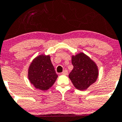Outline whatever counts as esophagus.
<instances>
[{"mask_svg": "<svg viewBox=\"0 0 122 122\" xmlns=\"http://www.w3.org/2000/svg\"><path fill=\"white\" fill-rule=\"evenodd\" d=\"M62 73L64 75H67L68 74V71L67 70H64L63 71H62Z\"/></svg>", "mask_w": 122, "mask_h": 122, "instance_id": "34e87169", "label": "esophagus"}]
</instances>
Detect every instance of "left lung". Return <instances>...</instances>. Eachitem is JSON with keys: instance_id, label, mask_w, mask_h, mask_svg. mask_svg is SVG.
<instances>
[{"instance_id": "obj_1", "label": "left lung", "mask_w": 122, "mask_h": 122, "mask_svg": "<svg viewBox=\"0 0 122 122\" xmlns=\"http://www.w3.org/2000/svg\"><path fill=\"white\" fill-rule=\"evenodd\" d=\"M71 63L73 69L69 77L76 88L85 90L96 81L99 70L97 65L89 56L84 53L73 55Z\"/></svg>"}]
</instances>
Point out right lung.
Here are the masks:
<instances>
[{
	"instance_id": "1",
	"label": "right lung",
	"mask_w": 122,
	"mask_h": 122,
	"mask_svg": "<svg viewBox=\"0 0 122 122\" xmlns=\"http://www.w3.org/2000/svg\"><path fill=\"white\" fill-rule=\"evenodd\" d=\"M57 78L50 55H38L33 60L28 69L29 81L40 90L46 91L51 88Z\"/></svg>"
}]
</instances>
